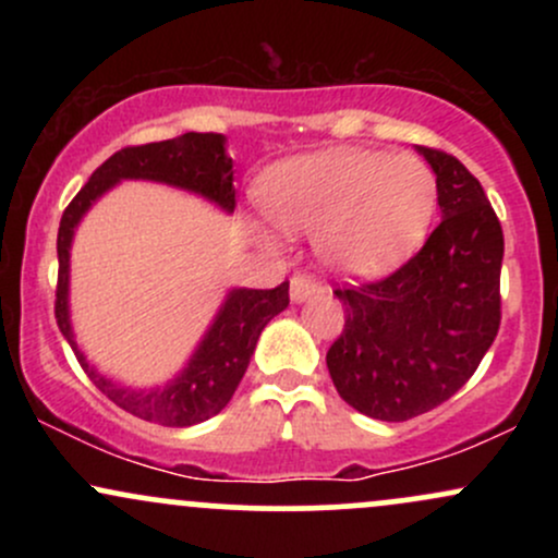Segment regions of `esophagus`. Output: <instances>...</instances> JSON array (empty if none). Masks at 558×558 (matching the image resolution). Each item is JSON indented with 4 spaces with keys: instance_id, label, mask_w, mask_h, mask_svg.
Segmentation results:
<instances>
[{
    "instance_id": "obj_1",
    "label": "esophagus",
    "mask_w": 558,
    "mask_h": 558,
    "mask_svg": "<svg viewBox=\"0 0 558 558\" xmlns=\"http://www.w3.org/2000/svg\"><path fill=\"white\" fill-rule=\"evenodd\" d=\"M319 291H323V286H319L315 278H310V275H293V278H291V301H293V304H301V301L315 296V293H319Z\"/></svg>"
}]
</instances>
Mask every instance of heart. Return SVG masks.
I'll list each match as a JSON object with an SVG mask.
<instances>
[{
    "label": "heart",
    "mask_w": 558,
    "mask_h": 558,
    "mask_svg": "<svg viewBox=\"0 0 558 558\" xmlns=\"http://www.w3.org/2000/svg\"><path fill=\"white\" fill-rule=\"evenodd\" d=\"M259 207L286 233L315 235L332 272L373 278L420 246L438 207L435 172L414 155L325 149L275 165ZM267 246L275 235L254 228Z\"/></svg>",
    "instance_id": "heart-1"
}]
</instances>
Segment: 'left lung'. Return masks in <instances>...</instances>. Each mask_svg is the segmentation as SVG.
Listing matches in <instances>:
<instances>
[{
  "mask_svg": "<svg viewBox=\"0 0 558 558\" xmlns=\"http://www.w3.org/2000/svg\"><path fill=\"white\" fill-rule=\"evenodd\" d=\"M417 151L435 172L444 220L393 275L336 291L345 325L328 351L332 386L383 422H407L451 399L501 325V222L457 157Z\"/></svg>",
  "mask_w": 558,
  "mask_h": 558,
  "instance_id": "1",
  "label": "left lung"
}]
</instances>
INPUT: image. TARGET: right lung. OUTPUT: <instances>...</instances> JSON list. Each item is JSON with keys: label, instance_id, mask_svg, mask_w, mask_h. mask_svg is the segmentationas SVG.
<instances>
[{"label": "right lung", "instance_id": "1", "mask_svg": "<svg viewBox=\"0 0 558 558\" xmlns=\"http://www.w3.org/2000/svg\"><path fill=\"white\" fill-rule=\"evenodd\" d=\"M123 181L172 185V189L207 198L209 204L230 215L235 209V189L233 159L226 151V136L222 133H183L170 141L114 151L101 168L94 170L78 196L68 204L60 220V233H57L60 275H57L54 317L94 386L120 409L146 422L168 427L198 425L220 414L233 399L248 360L257 349L262 330L288 306V280L270 291L230 288L194 354L189 356L181 373L165 386L141 390L101 375L81 351L73 323H70V248H73L75 228L81 226L88 209Z\"/></svg>", "mask_w": 558, "mask_h": 558}]
</instances>
